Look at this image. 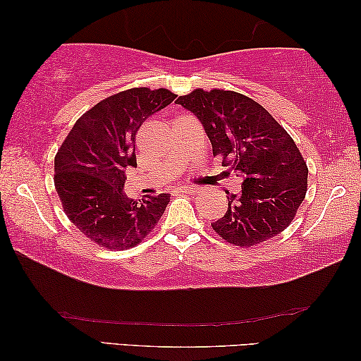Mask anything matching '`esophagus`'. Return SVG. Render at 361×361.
I'll return each mask as SVG.
<instances>
[{
  "label": "esophagus",
  "instance_id": "esophagus-1",
  "mask_svg": "<svg viewBox=\"0 0 361 361\" xmlns=\"http://www.w3.org/2000/svg\"><path fill=\"white\" fill-rule=\"evenodd\" d=\"M179 190L185 192V193H198V187L197 185H180Z\"/></svg>",
  "mask_w": 361,
  "mask_h": 361
}]
</instances>
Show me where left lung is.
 <instances>
[{
    "label": "left lung",
    "mask_w": 361,
    "mask_h": 361,
    "mask_svg": "<svg viewBox=\"0 0 361 361\" xmlns=\"http://www.w3.org/2000/svg\"><path fill=\"white\" fill-rule=\"evenodd\" d=\"M177 104L198 118L214 155L230 158L240 193L211 226L236 246H252L283 232L304 202L307 164L285 129L256 100L240 92L195 90ZM228 164V163H227Z\"/></svg>",
    "instance_id": "obj_1"
}]
</instances>
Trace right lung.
Listing matches in <instances>:
<instances>
[{
  "mask_svg": "<svg viewBox=\"0 0 361 361\" xmlns=\"http://www.w3.org/2000/svg\"><path fill=\"white\" fill-rule=\"evenodd\" d=\"M176 94L149 87L114 94L75 123L54 159V184L65 214L94 243L128 250L157 226L169 195L133 202L125 171L135 168V134L147 118L173 102Z\"/></svg>",
  "mask_w": 361,
  "mask_h": 361,
  "instance_id": "add662e5",
  "label": "right lung"
}]
</instances>
